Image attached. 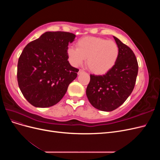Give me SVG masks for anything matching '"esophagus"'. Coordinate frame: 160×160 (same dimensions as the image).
Masks as SVG:
<instances>
[{
  "instance_id": "esophagus-1",
  "label": "esophagus",
  "mask_w": 160,
  "mask_h": 160,
  "mask_svg": "<svg viewBox=\"0 0 160 160\" xmlns=\"http://www.w3.org/2000/svg\"><path fill=\"white\" fill-rule=\"evenodd\" d=\"M84 72V71H83V69H79V72H78V75L81 74L82 72Z\"/></svg>"
}]
</instances>
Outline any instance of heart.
Returning a JSON list of instances; mask_svg holds the SVG:
<instances>
[{
    "label": "heart",
    "mask_w": 160,
    "mask_h": 160,
    "mask_svg": "<svg viewBox=\"0 0 160 160\" xmlns=\"http://www.w3.org/2000/svg\"><path fill=\"white\" fill-rule=\"evenodd\" d=\"M77 48L69 47L67 54L71 64L78 67L87 59V65L91 72L103 75L116 64L119 56L117 43L103 38L87 37L77 42Z\"/></svg>",
    "instance_id": "obj_1"
}]
</instances>
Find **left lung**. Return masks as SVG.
<instances>
[{"label":"left lung","instance_id":"obj_1","mask_svg":"<svg viewBox=\"0 0 160 160\" xmlns=\"http://www.w3.org/2000/svg\"><path fill=\"white\" fill-rule=\"evenodd\" d=\"M119 49L115 66L103 75H90L86 95L96 109L111 111L122 105L132 93L136 81L138 63L133 51L113 37Z\"/></svg>","mask_w":160,"mask_h":160}]
</instances>
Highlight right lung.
<instances>
[{
  "mask_svg": "<svg viewBox=\"0 0 160 160\" xmlns=\"http://www.w3.org/2000/svg\"><path fill=\"white\" fill-rule=\"evenodd\" d=\"M74 34L63 31L43 33L24 48L17 65V81L23 96L36 108L57 104L76 79L78 69L68 61L67 50Z\"/></svg>",
  "mask_w": 160,
  "mask_h": 160,
  "instance_id": "1",
  "label": "right lung"
}]
</instances>
